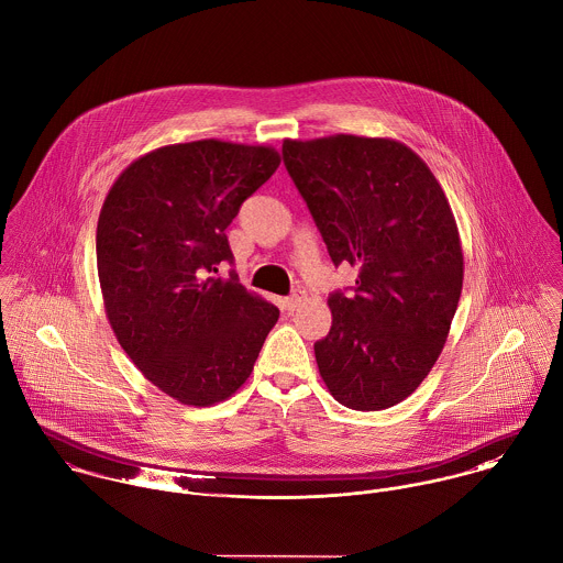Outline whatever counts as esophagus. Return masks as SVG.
Here are the masks:
<instances>
[{"instance_id": "1", "label": "esophagus", "mask_w": 563, "mask_h": 563, "mask_svg": "<svg viewBox=\"0 0 563 563\" xmlns=\"http://www.w3.org/2000/svg\"><path fill=\"white\" fill-rule=\"evenodd\" d=\"M302 300H305V291H294L289 298H285V309L291 313L302 305Z\"/></svg>"}]
</instances>
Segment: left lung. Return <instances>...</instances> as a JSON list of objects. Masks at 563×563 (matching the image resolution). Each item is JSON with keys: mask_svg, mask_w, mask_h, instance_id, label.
<instances>
[{"mask_svg": "<svg viewBox=\"0 0 563 563\" xmlns=\"http://www.w3.org/2000/svg\"><path fill=\"white\" fill-rule=\"evenodd\" d=\"M283 158L333 263L358 267L354 294H333V327L316 343L320 376L354 411L402 402L449 339L463 250L449 198L429 165L396 139H285Z\"/></svg>", "mask_w": 563, "mask_h": 563, "instance_id": "1", "label": "left lung"}]
</instances>
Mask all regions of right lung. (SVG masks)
<instances>
[{
	"label": "right lung",
	"mask_w": 563,
	"mask_h": 563,
	"mask_svg": "<svg viewBox=\"0 0 563 563\" xmlns=\"http://www.w3.org/2000/svg\"><path fill=\"white\" fill-rule=\"evenodd\" d=\"M269 145L174 143L132 161L98 220V276L114 338L169 398L211 407L252 374L278 309L213 276L232 263L225 228L278 169Z\"/></svg>",
	"instance_id": "right-lung-1"
}]
</instances>
